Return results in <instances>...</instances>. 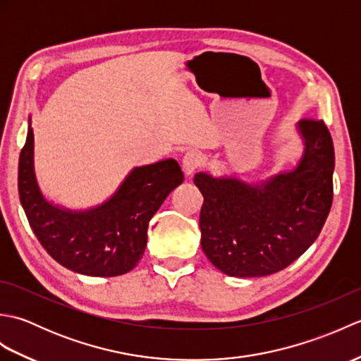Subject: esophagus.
Returning <instances> with one entry per match:
<instances>
[{
    "label": "esophagus",
    "instance_id": "obj_1",
    "mask_svg": "<svg viewBox=\"0 0 361 361\" xmlns=\"http://www.w3.org/2000/svg\"><path fill=\"white\" fill-rule=\"evenodd\" d=\"M200 166H202V157L200 153H197L195 150H189L188 153H185V157L181 159L183 172H185L188 176L192 175Z\"/></svg>",
    "mask_w": 361,
    "mask_h": 361
}]
</instances>
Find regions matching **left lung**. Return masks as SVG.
I'll return each instance as SVG.
<instances>
[{"label": "left lung", "instance_id": "obj_1", "mask_svg": "<svg viewBox=\"0 0 361 361\" xmlns=\"http://www.w3.org/2000/svg\"><path fill=\"white\" fill-rule=\"evenodd\" d=\"M302 155L290 171L245 181L235 172H198L202 248L234 278L281 271L317 240L334 197L335 152L323 121H299Z\"/></svg>", "mask_w": 361, "mask_h": 361}]
</instances>
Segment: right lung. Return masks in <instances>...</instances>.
I'll list each match as a JSON object with an SVG mask.
<instances>
[{
    "label": "right lung",
    "mask_w": 361,
    "mask_h": 361,
    "mask_svg": "<svg viewBox=\"0 0 361 361\" xmlns=\"http://www.w3.org/2000/svg\"><path fill=\"white\" fill-rule=\"evenodd\" d=\"M30 121L18 161V194L38 242L74 273L111 278L133 270L147 245L150 219L185 180L178 163L169 158L133 167L102 203L85 209L66 208L49 200L38 185Z\"/></svg>",
    "instance_id": "obj_1"
}]
</instances>
